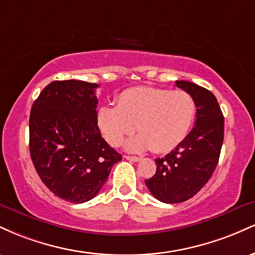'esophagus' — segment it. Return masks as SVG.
I'll return each mask as SVG.
<instances>
[{
    "instance_id": "34e87169",
    "label": "esophagus",
    "mask_w": 255,
    "mask_h": 255,
    "mask_svg": "<svg viewBox=\"0 0 255 255\" xmlns=\"http://www.w3.org/2000/svg\"><path fill=\"white\" fill-rule=\"evenodd\" d=\"M125 158L127 160H129V162H139V160L141 159L140 157H135V156H126Z\"/></svg>"
}]
</instances>
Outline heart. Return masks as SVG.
<instances>
[{
	"mask_svg": "<svg viewBox=\"0 0 255 255\" xmlns=\"http://www.w3.org/2000/svg\"><path fill=\"white\" fill-rule=\"evenodd\" d=\"M197 105L189 93L137 86L122 91L118 105H102L97 125L108 144L118 147L136 129L139 135L127 142L129 151L151 148L164 153L186 139L194 124Z\"/></svg>",
	"mask_w": 255,
	"mask_h": 255,
	"instance_id": "b5f03b06",
	"label": "heart"
}]
</instances>
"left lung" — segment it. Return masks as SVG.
<instances>
[{
    "label": "left lung",
    "instance_id": "8db88e82",
    "mask_svg": "<svg viewBox=\"0 0 255 255\" xmlns=\"http://www.w3.org/2000/svg\"><path fill=\"white\" fill-rule=\"evenodd\" d=\"M176 86L194 99L195 126L175 150L157 158L156 174L145 180L152 195L166 204L188 200L207 183L218 164L224 139L223 114L211 91L184 80H177Z\"/></svg>",
    "mask_w": 255,
    "mask_h": 255
}]
</instances>
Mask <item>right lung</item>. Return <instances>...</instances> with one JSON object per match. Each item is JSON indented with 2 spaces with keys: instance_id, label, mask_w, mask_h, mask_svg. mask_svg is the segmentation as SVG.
<instances>
[{
  "instance_id": "right-lung-1",
  "label": "right lung",
  "mask_w": 255,
  "mask_h": 255,
  "mask_svg": "<svg viewBox=\"0 0 255 255\" xmlns=\"http://www.w3.org/2000/svg\"><path fill=\"white\" fill-rule=\"evenodd\" d=\"M97 84L52 81L30 114V153L40 180L58 198L81 204L95 198L122 159L97 125Z\"/></svg>"
}]
</instances>
